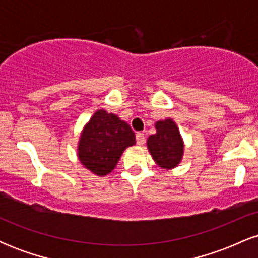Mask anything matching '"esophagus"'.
<instances>
[{"mask_svg":"<svg viewBox=\"0 0 258 258\" xmlns=\"http://www.w3.org/2000/svg\"><path fill=\"white\" fill-rule=\"evenodd\" d=\"M136 139H137V144H139V146H143V144L146 143V136H144V133H136Z\"/></svg>","mask_w":258,"mask_h":258,"instance_id":"34e87169","label":"esophagus"}]
</instances>
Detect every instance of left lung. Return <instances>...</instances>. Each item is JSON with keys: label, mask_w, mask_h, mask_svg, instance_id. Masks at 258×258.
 <instances>
[{"label": "left lung", "mask_w": 258, "mask_h": 258, "mask_svg": "<svg viewBox=\"0 0 258 258\" xmlns=\"http://www.w3.org/2000/svg\"><path fill=\"white\" fill-rule=\"evenodd\" d=\"M155 128V135L150 136L147 141V147L154 161L166 170L178 166L184 149L178 127L172 119H166L158 121Z\"/></svg>", "instance_id": "8db88e82"}]
</instances>
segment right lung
<instances>
[{"mask_svg":"<svg viewBox=\"0 0 258 258\" xmlns=\"http://www.w3.org/2000/svg\"><path fill=\"white\" fill-rule=\"evenodd\" d=\"M135 144V132L128 123L100 109L82 130L78 156L91 172L105 176L116 166L123 150Z\"/></svg>","mask_w":258,"mask_h":258,"instance_id":"right-lung-1","label":"right lung"}]
</instances>
